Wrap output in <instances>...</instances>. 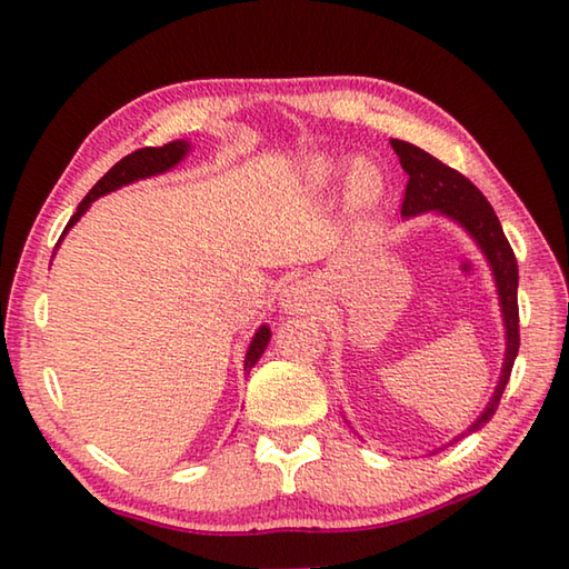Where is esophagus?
Returning a JSON list of instances; mask_svg holds the SVG:
<instances>
[{
	"label": "esophagus",
	"instance_id": "esophagus-1",
	"mask_svg": "<svg viewBox=\"0 0 569 569\" xmlns=\"http://www.w3.org/2000/svg\"><path fill=\"white\" fill-rule=\"evenodd\" d=\"M318 298V286L312 281H296L286 286L281 306L288 312H308L312 308V300Z\"/></svg>",
	"mask_w": 569,
	"mask_h": 569
}]
</instances>
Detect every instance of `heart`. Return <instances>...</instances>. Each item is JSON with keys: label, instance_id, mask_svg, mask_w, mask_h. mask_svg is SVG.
Instances as JSON below:
<instances>
[{"label": "heart", "instance_id": "1", "mask_svg": "<svg viewBox=\"0 0 569 569\" xmlns=\"http://www.w3.org/2000/svg\"><path fill=\"white\" fill-rule=\"evenodd\" d=\"M337 173V166L330 163V161H318L316 166H312V176H316V180H320V183H325V180H330L332 176ZM379 173L373 171L371 166L361 163L355 168L352 173V192L357 200H371L373 196L379 192Z\"/></svg>", "mask_w": 569, "mask_h": 569}]
</instances>
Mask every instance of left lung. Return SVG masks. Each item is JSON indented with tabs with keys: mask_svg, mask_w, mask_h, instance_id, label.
<instances>
[{
	"mask_svg": "<svg viewBox=\"0 0 569 569\" xmlns=\"http://www.w3.org/2000/svg\"><path fill=\"white\" fill-rule=\"evenodd\" d=\"M391 147L398 156V161H401L403 171L408 173L401 214L410 217V214L435 210V212L452 217V220H457L471 237L477 239L481 251L487 253L493 276H497L499 300H501L503 322H506V340H509L506 342V361H503V371H501L497 391H493V396H491V403L487 406L485 413L479 416L475 426L459 435V438H465V435L479 430L485 422L491 420L493 413H497L506 383H509V379H511L518 345H521V335H518V263H516V253L509 244V239H506V234H503L497 212H493L489 200L481 196L479 188L471 183L469 178L455 171V168L445 166L428 151L413 147V143L391 139ZM459 438H455V442Z\"/></svg>",
	"mask_w": 569,
	"mask_h": 569,
	"instance_id": "obj_1",
	"label": "left lung"
}]
</instances>
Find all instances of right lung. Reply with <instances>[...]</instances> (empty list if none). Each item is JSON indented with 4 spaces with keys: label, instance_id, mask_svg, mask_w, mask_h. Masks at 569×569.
I'll list each match as a JSON object with an SVG mask.
<instances>
[{
    "label": "right lung",
    "instance_id": "right-lung-1",
    "mask_svg": "<svg viewBox=\"0 0 569 569\" xmlns=\"http://www.w3.org/2000/svg\"><path fill=\"white\" fill-rule=\"evenodd\" d=\"M188 151V143L186 141H171V143H163V147H147V149H137L131 151L129 156H124L122 161H117L110 171H107L98 183L92 186V190L84 196V200L78 204V212L70 217V222L66 224L63 234L68 232V229L76 224L80 220V214L90 208L92 200H98L100 196H104V192H112L117 188H122L127 183H134V180L139 178H149V176H156V173H163L168 171V168H173L180 159H183ZM60 234V237H63ZM60 241V239H58ZM269 337H271V330L266 328H259V332L253 335V340L249 345V352H247V359H244V371H249L253 365H257L259 357L263 355L266 345H269Z\"/></svg>",
    "mask_w": 569,
    "mask_h": 569
}]
</instances>
